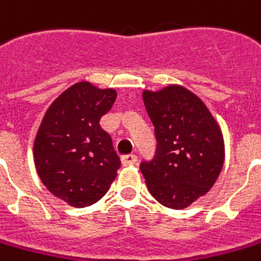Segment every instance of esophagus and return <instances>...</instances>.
<instances>
[{"mask_svg": "<svg viewBox=\"0 0 261 261\" xmlns=\"http://www.w3.org/2000/svg\"><path fill=\"white\" fill-rule=\"evenodd\" d=\"M121 163L123 166H133L137 163V155L136 154H127V155H123L121 157Z\"/></svg>", "mask_w": 261, "mask_h": 261, "instance_id": "esophagus-1", "label": "esophagus"}]
</instances>
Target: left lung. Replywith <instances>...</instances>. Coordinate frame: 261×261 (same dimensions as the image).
<instances>
[{"instance_id": "obj_1", "label": "left lung", "mask_w": 261, "mask_h": 261, "mask_svg": "<svg viewBox=\"0 0 261 261\" xmlns=\"http://www.w3.org/2000/svg\"><path fill=\"white\" fill-rule=\"evenodd\" d=\"M157 150L140 170L148 191L168 208H186L204 196L224 163L220 127L204 102L184 87L143 93Z\"/></svg>"}]
</instances>
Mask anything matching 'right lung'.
Segmentation results:
<instances>
[{"label": "right lung", "instance_id": "add662e5", "mask_svg": "<svg viewBox=\"0 0 261 261\" xmlns=\"http://www.w3.org/2000/svg\"><path fill=\"white\" fill-rule=\"evenodd\" d=\"M117 98L83 81L67 88L47 110L34 143V161L44 186L72 207L97 203L121 166L110 134L100 127Z\"/></svg>", "mask_w": 261, "mask_h": 261}]
</instances>
